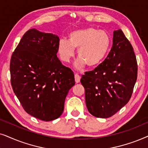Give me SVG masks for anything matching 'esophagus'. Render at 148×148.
<instances>
[{"instance_id":"esophagus-1","label":"esophagus","mask_w":148,"mask_h":148,"mask_svg":"<svg viewBox=\"0 0 148 148\" xmlns=\"http://www.w3.org/2000/svg\"><path fill=\"white\" fill-rule=\"evenodd\" d=\"M74 78H75V82L76 83H78L80 80V76L78 74H74Z\"/></svg>"}]
</instances>
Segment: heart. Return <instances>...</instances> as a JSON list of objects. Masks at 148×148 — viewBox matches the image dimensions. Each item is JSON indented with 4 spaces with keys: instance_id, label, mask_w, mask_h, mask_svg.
Segmentation results:
<instances>
[{
    "instance_id": "obj_1",
    "label": "heart",
    "mask_w": 148,
    "mask_h": 148,
    "mask_svg": "<svg viewBox=\"0 0 148 148\" xmlns=\"http://www.w3.org/2000/svg\"><path fill=\"white\" fill-rule=\"evenodd\" d=\"M111 45V38L107 32L92 27L77 29L70 33L69 39H61L58 44V53L62 61L70 62L78 49L79 57L75 67L81 70L86 65L95 67L99 65L107 55Z\"/></svg>"
}]
</instances>
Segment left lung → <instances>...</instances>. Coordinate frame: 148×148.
Here are the masks:
<instances>
[{
    "label": "left lung",
    "mask_w": 148,
    "mask_h": 148,
    "mask_svg": "<svg viewBox=\"0 0 148 148\" xmlns=\"http://www.w3.org/2000/svg\"><path fill=\"white\" fill-rule=\"evenodd\" d=\"M137 78V63L133 47L121 29L114 31L107 58L80 79L88 112L97 118L112 116L131 99Z\"/></svg>",
    "instance_id": "obj_1"
}]
</instances>
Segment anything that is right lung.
<instances>
[{"label": "right lung", "mask_w": 148, "mask_h": 148, "mask_svg": "<svg viewBox=\"0 0 148 148\" xmlns=\"http://www.w3.org/2000/svg\"><path fill=\"white\" fill-rule=\"evenodd\" d=\"M60 38L30 29L25 33L10 62L11 84L27 114L44 121L62 115L74 73L57 56Z\"/></svg>", "instance_id": "obj_1"}]
</instances>
